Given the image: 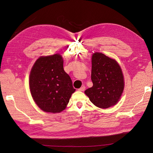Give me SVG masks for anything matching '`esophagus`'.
<instances>
[{
    "instance_id": "1",
    "label": "esophagus",
    "mask_w": 153,
    "mask_h": 153,
    "mask_svg": "<svg viewBox=\"0 0 153 153\" xmlns=\"http://www.w3.org/2000/svg\"><path fill=\"white\" fill-rule=\"evenodd\" d=\"M85 87L84 85H83L81 88H80V89H78V90L79 91H84L85 90Z\"/></svg>"
}]
</instances>
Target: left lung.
<instances>
[{"label":"left lung","mask_w":153,"mask_h":153,"mask_svg":"<svg viewBox=\"0 0 153 153\" xmlns=\"http://www.w3.org/2000/svg\"><path fill=\"white\" fill-rule=\"evenodd\" d=\"M91 80L93 85L85 91L91 102L101 108L116 104L124 87L121 68L115 60L101 53L92 56Z\"/></svg>","instance_id":"obj_1"}]
</instances>
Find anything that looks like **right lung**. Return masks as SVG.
Returning a JSON list of instances; mask_svg holds the SVG:
<instances>
[{"label": "right lung", "instance_id": "add662e5", "mask_svg": "<svg viewBox=\"0 0 153 153\" xmlns=\"http://www.w3.org/2000/svg\"><path fill=\"white\" fill-rule=\"evenodd\" d=\"M29 87L36 105L50 113L65 109L75 91L70 76L64 70L63 59L59 53L37 59L30 71Z\"/></svg>", "mask_w": 153, "mask_h": 153}]
</instances>
